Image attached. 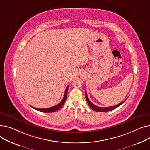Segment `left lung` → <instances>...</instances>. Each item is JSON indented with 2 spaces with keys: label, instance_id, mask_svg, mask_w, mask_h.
<instances>
[{
  "label": "left lung",
  "instance_id": "left-lung-1",
  "mask_svg": "<svg viewBox=\"0 0 150 150\" xmlns=\"http://www.w3.org/2000/svg\"><path fill=\"white\" fill-rule=\"evenodd\" d=\"M85 98H86V100L88 102V104L89 106L90 107V108L94 110V111H98V112H107V111H111L114 109H115L116 108H117L118 107H119L120 105H121L123 103H124V102H125V100L128 99H126L125 100L123 101L122 102L116 105H114V106H112V107H98L96 106V105H94L92 102H91V101L90 100V99H88V96H87V94H86V92L85 91Z\"/></svg>",
  "mask_w": 150,
  "mask_h": 150
}]
</instances>
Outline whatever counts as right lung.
Here are the masks:
<instances>
[{"mask_svg":"<svg viewBox=\"0 0 150 150\" xmlns=\"http://www.w3.org/2000/svg\"><path fill=\"white\" fill-rule=\"evenodd\" d=\"M68 86L66 89H65V94H64V98L62 99V100L59 104L55 105V106L54 107H50V108H34V107H33L34 109L36 110H38L39 111H41V112H55L57 110H59L63 106L64 104L65 103V100L67 99V93H68Z\"/></svg>","mask_w":150,"mask_h":150,"instance_id":"1","label":"right lung"}]
</instances>
